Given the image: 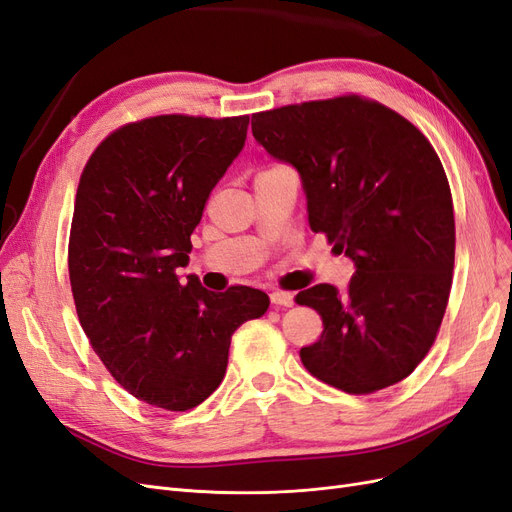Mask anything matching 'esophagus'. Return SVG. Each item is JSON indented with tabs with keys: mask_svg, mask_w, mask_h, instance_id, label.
<instances>
[{
	"mask_svg": "<svg viewBox=\"0 0 512 512\" xmlns=\"http://www.w3.org/2000/svg\"><path fill=\"white\" fill-rule=\"evenodd\" d=\"M270 302L274 306H293V293H289V291H272L270 293Z\"/></svg>",
	"mask_w": 512,
	"mask_h": 512,
	"instance_id": "esophagus-1",
	"label": "esophagus"
}]
</instances>
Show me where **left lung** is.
<instances>
[{
  "mask_svg": "<svg viewBox=\"0 0 512 512\" xmlns=\"http://www.w3.org/2000/svg\"><path fill=\"white\" fill-rule=\"evenodd\" d=\"M251 127L270 157L298 170L312 232L355 266L344 289L295 298L323 319L302 364L346 393L400 383L434 344L453 280V197L432 144L357 95L259 112Z\"/></svg>",
  "mask_w": 512,
  "mask_h": 512,
  "instance_id": "1",
  "label": "left lung"
}]
</instances>
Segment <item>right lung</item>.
Wrapping results in <instances>:
<instances>
[{"mask_svg": "<svg viewBox=\"0 0 512 512\" xmlns=\"http://www.w3.org/2000/svg\"><path fill=\"white\" fill-rule=\"evenodd\" d=\"M249 117L166 114L114 131L87 161L70 232V283L97 357L134 398L189 410L217 389L259 289L214 293L176 274L210 191L240 155Z\"/></svg>", "mask_w": 512, "mask_h": 512, "instance_id": "add662e5", "label": "right lung"}]
</instances>
